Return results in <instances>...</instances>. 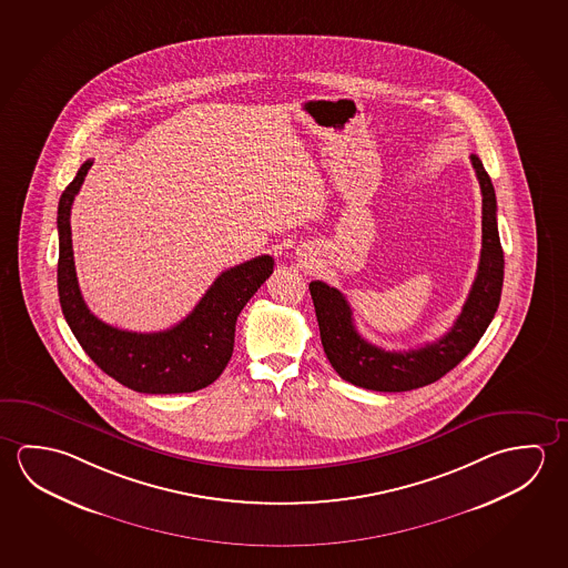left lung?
<instances>
[{
	"mask_svg": "<svg viewBox=\"0 0 568 568\" xmlns=\"http://www.w3.org/2000/svg\"><path fill=\"white\" fill-rule=\"evenodd\" d=\"M471 164L481 186V257L469 297L446 335L436 343L396 353L364 341L354 326L353 308L343 293L323 281H311L308 291L315 305L321 343L328 363L343 381L366 390L408 392L439 381L456 368L484 336L499 307L503 288L501 242L497 232V200L491 178L481 160L471 154Z\"/></svg>",
	"mask_w": 568,
	"mask_h": 568,
	"instance_id": "left-lung-1",
	"label": "left lung"
}]
</instances>
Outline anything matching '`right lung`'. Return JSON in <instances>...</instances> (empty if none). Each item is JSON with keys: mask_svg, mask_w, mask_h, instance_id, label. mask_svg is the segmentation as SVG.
<instances>
[{"mask_svg": "<svg viewBox=\"0 0 568 568\" xmlns=\"http://www.w3.org/2000/svg\"><path fill=\"white\" fill-rule=\"evenodd\" d=\"M93 160L79 168L57 210L59 301L84 353L103 373L142 394H184L202 390L220 378L230 363L235 323L255 291L270 280L273 257L261 255L224 271L194 311L160 333H131L106 325L89 311L77 281L71 240V205Z\"/></svg>", "mask_w": 568, "mask_h": 568, "instance_id": "1", "label": "right lung"}]
</instances>
